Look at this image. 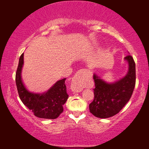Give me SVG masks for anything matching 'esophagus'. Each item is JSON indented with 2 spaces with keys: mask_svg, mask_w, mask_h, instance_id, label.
<instances>
[{
  "mask_svg": "<svg viewBox=\"0 0 149 149\" xmlns=\"http://www.w3.org/2000/svg\"><path fill=\"white\" fill-rule=\"evenodd\" d=\"M71 90L74 92H80L83 90L81 80L77 74L73 77L72 84H71Z\"/></svg>",
  "mask_w": 149,
  "mask_h": 149,
  "instance_id": "obj_1",
  "label": "esophagus"
}]
</instances>
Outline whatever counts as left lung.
I'll use <instances>...</instances> for the list:
<instances>
[{"label": "left lung", "mask_w": 149, "mask_h": 149, "mask_svg": "<svg viewBox=\"0 0 149 149\" xmlns=\"http://www.w3.org/2000/svg\"><path fill=\"white\" fill-rule=\"evenodd\" d=\"M124 59L128 63L126 75L119 80L108 83L94 74V99L89 105L90 112L100 118H107L118 114L131 97L136 82L135 63L131 55Z\"/></svg>", "instance_id": "obj_1"}]
</instances>
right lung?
<instances>
[{
  "label": "right lung",
  "mask_w": 149,
  "mask_h": 149,
  "mask_svg": "<svg viewBox=\"0 0 149 149\" xmlns=\"http://www.w3.org/2000/svg\"><path fill=\"white\" fill-rule=\"evenodd\" d=\"M23 57L24 53L19 58L15 77L20 99L35 116L45 119L57 118L63 112V106L69 96L65 84L66 78L57 81L47 92L42 94L29 92L24 86L21 79Z\"/></svg>",
  "instance_id": "obj_1"
}]
</instances>
